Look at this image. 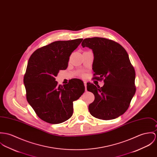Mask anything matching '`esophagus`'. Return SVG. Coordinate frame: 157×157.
I'll return each mask as SVG.
<instances>
[{
    "instance_id": "esophagus-1",
    "label": "esophagus",
    "mask_w": 157,
    "mask_h": 157,
    "mask_svg": "<svg viewBox=\"0 0 157 157\" xmlns=\"http://www.w3.org/2000/svg\"><path fill=\"white\" fill-rule=\"evenodd\" d=\"M84 85H85V90H86V87H87V84H86V82H84Z\"/></svg>"
}]
</instances>
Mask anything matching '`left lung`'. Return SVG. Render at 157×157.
I'll list each match as a JSON object with an SVG mask.
<instances>
[{
	"label": "left lung",
	"mask_w": 157,
	"mask_h": 157,
	"mask_svg": "<svg viewBox=\"0 0 157 157\" xmlns=\"http://www.w3.org/2000/svg\"><path fill=\"white\" fill-rule=\"evenodd\" d=\"M83 47L92 50L94 79L102 80V87L87 83V90L95 96L89 110L94 117L111 120L124 114L136 93V72L125 48L104 38H86Z\"/></svg>",
	"instance_id": "obj_1"
}]
</instances>
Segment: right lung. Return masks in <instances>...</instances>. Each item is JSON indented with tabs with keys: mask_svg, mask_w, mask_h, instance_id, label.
<instances>
[{
	"mask_svg": "<svg viewBox=\"0 0 157 157\" xmlns=\"http://www.w3.org/2000/svg\"><path fill=\"white\" fill-rule=\"evenodd\" d=\"M82 41H55L35 50L29 59L23 80L26 98L46 122L56 124L69 119L73 113V101L85 92L80 79L72 78L61 86L55 78L60 70L67 68L70 55Z\"/></svg>",
	"mask_w": 157,
	"mask_h": 157,
	"instance_id": "1",
	"label": "right lung"
}]
</instances>
